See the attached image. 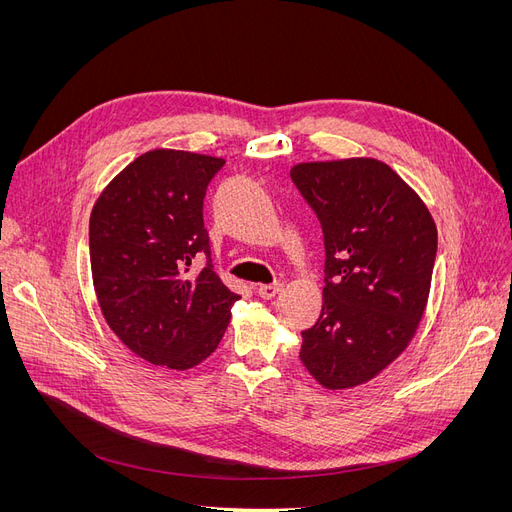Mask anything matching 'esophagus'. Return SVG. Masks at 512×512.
<instances>
[{
    "mask_svg": "<svg viewBox=\"0 0 512 512\" xmlns=\"http://www.w3.org/2000/svg\"><path fill=\"white\" fill-rule=\"evenodd\" d=\"M280 288H282V284H280V282H272V284H259V286H257V294H259L261 299L270 301V299H274L276 294L280 292Z\"/></svg>",
    "mask_w": 512,
    "mask_h": 512,
    "instance_id": "1",
    "label": "esophagus"
}]
</instances>
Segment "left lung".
Masks as SVG:
<instances>
[{
	"mask_svg": "<svg viewBox=\"0 0 512 512\" xmlns=\"http://www.w3.org/2000/svg\"><path fill=\"white\" fill-rule=\"evenodd\" d=\"M294 186L324 232V305L303 330L301 361L326 388L369 382L423 317L438 230L427 207L378 159L299 164Z\"/></svg>",
	"mask_w": 512,
	"mask_h": 512,
	"instance_id": "obj_1",
	"label": "left lung"
}]
</instances>
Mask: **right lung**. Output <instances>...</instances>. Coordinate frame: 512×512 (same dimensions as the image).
<instances>
[{"instance_id": "right-lung-1", "label": "right lung", "mask_w": 512, "mask_h": 512, "mask_svg": "<svg viewBox=\"0 0 512 512\" xmlns=\"http://www.w3.org/2000/svg\"><path fill=\"white\" fill-rule=\"evenodd\" d=\"M226 161L149 151L124 168L93 207L91 272L107 326L151 365L205 361L240 299L213 272L203 203ZM206 261L195 275V260Z\"/></svg>"}]
</instances>
